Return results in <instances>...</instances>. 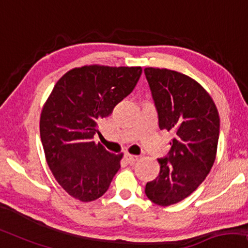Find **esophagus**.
I'll return each mask as SVG.
<instances>
[{"label": "esophagus", "instance_id": "esophagus-1", "mask_svg": "<svg viewBox=\"0 0 248 248\" xmlns=\"http://www.w3.org/2000/svg\"><path fill=\"white\" fill-rule=\"evenodd\" d=\"M124 159H125V162H127L128 164H134L135 162H137V160H138V156L130 155V154H125L124 155Z\"/></svg>", "mask_w": 248, "mask_h": 248}]
</instances>
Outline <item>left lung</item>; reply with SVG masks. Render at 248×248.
<instances>
[{"label":"left lung","mask_w":248,"mask_h":248,"mask_svg":"<svg viewBox=\"0 0 248 248\" xmlns=\"http://www.w3.org/2000/svg\"><path fill=\"white\" fill-rule=\"evenodd\" d=\"M144 72L159 129L174 134L169 154L157 159L158 176L146 184L145 193L152 202L167 207L189 197L210 172L220 119L214 100L193 78L166 68Z\"/></svg>","instance_id":"1"}]
</instances>
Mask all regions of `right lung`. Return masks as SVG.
Returning a JSON list of instances; mask_svg holds the SVG:
<instances>
[{"label":"right lung","mask_w":248,"mask_h":248,"mask_svg":"<svg viewBox=\"0 0 248 248\" xmlns=\"http://www.w3.org/2000/svg\"><path fill=\"white\" fill-rule=\"evenodd\" d=\"M141 67L90 65L73 68L56 83L40 114V138L59 186L82 202L107 192L124 154L95 144L97 123L135 89Z\"/></svg>","instance_id":"right-lung-1"}]
</instances>
